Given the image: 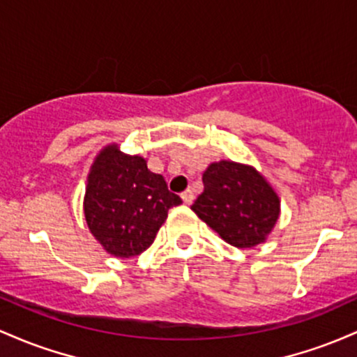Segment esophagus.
Wrapping results in <instances>:
<instances>
[{
	"label": "esophagus",
	"mask_w": 357,
	"mask_h": 357,
	"mask_svg": "<svg viewBox=\"0 0 357 357\" xmlns=\"http://www.w3.org/2000/svg\"><path fill=\"white\" fill-rule=\"evenodd\" d=\"M182 200L185 204H192V200H194V192H192L190 189H187V190H183L182 192Z\"/></svg>",
	"instance_id": "esophagus-1"
}]
</instances>
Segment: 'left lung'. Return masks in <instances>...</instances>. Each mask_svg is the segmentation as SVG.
Segmentation results:
<instances>
[{
	"label": "left lung",
	"mask_w": 357,
	"mask_h": 357,
	"mask_svg": "<svg viewBox=\"0 0 357 357\" xmlns=\"http://www.w3.org/2000/svg\"><path fill=\"white\" fill-rule=\"evenodd\" d=\"M202 183L190 209L207 226L236 248L265 241L280 215V200L255 168L222 160L207 167Z\"/></svg>",
	"instance_id": "left-lung-1"
}]
</instances>
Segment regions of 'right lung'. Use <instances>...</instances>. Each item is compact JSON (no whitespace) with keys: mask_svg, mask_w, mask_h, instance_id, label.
<instances>
[{"mask_svg":"<svg viewBox=\"0 0 357 357\" xmlns=\"http://www.w3.org/2000/svg\"><path fill=\"white\" fill-rule=\"evenodd\" d=\"M182 204L146 160L107 146L87 178L84 214L87 226L107 253L131 258L146 250L172 207Z\"/></svg>","mask_w":357,"mask_h":357,"instance_id":"1","label":"right lung"}]
</instances>
